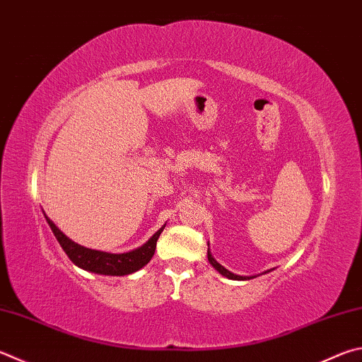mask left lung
Returning a JSON list of instances; mask_svg holds the SVG:
<instances>
[{
	"label": "left lung",
	"instance_id": "8db88e82",
	"mask_svg": "<svg viewBox=\"0 0 362 362\" xmlns=\"http://www.w3.org/2000/svg\"><path fill=\"white\" fill-rule=\"evenodd\" d=\"M207 258H209L210 264H212L216 269V271H218L223 275V277H226L229 280H250V279H255L256 277V275H250V277H247V275H238V274H233L231 271H228L226 267H223L220 262L214 258L212 253H210V248L207 250ZM267 272H271V271H266V272H262V274H267Z\"/></svg>",
	"mask_w": 362,
	"mask_h": 362
}]
</instances>
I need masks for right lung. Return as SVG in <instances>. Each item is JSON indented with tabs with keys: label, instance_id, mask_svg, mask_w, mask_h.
I'll return each instance as SVG.
<instances>
[{
	"label": "right lung",
	"instance_id": "right-lung-1",
	"mask_svg": "<svg viewBox=\"0 0 362 362\" xmlns=\"http://www.w3.org/2000/svg\"><path fill=\"white\" fill-rule=\"evenodd\" d=\"M44 216L45 220H47L52 233H54L57 240L60 242L64 253L69 256V259L74 262L77 267H81L83 271H88V272L100 274V275H112V277L114 275L122 277V275L133 274L146 266L147 262L152 259L156 248V240H158L164 226H166L163 225L158 231H156L152 238L146 242V244L131 250V252L109 253V252H101V250H93V248H87L83 245L76 244L74 240H71L68 235H64L60 229L57 228L55 223L52 221L47 215L44 214Z\"/></svg>",
	"mask_w": 362,
	"mask_h": 362
}]
</instances>
